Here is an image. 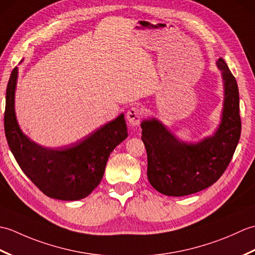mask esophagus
Segmentation results:
<instances>
[{"label": "esophagus", "instance_id": "1", "mask_svg": "<svg viewBox=\"0 0 255 255\" xmlns=\"http://www.w3.org/2000/svg\"><path fill=\"white\" fill-rule=\"evenodd\" d=\"M142 111L140 110L139 107H131L126 114V118L127 121L130 123L132 126H136V125H139L140 121L142 118Z\"/></svg>", "mask_w": 255, "mask_h": 255}]
</instances>
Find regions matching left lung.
Listing matches in <instances>:
<instances>
[{"label":"left lung","mask_w":255,"mask_h":255,"mask_svg":"<svg viewBox=\"0 0 255 255\" xmlns=\"http://www.w3.org/2000/svg\"><path fill=\"white\" fill-rule=\"evenodd\" d=\"M224 81L221 122L213 136L197 143L178 140L155 118L141 123L151 185L166 196H186L213 185L224 174L241 134L239 90L223 58L217 60Z\"/></svg>","instance_id":"left-lung-1"}]
</instances>
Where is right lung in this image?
I'll return each instance as SVG.
<instances>
[{
	"label": "right lung",
	"mask_w": 255,
	"mask_h": 255,
	"mask_svg": "<svg viewBox=\"0 0 255 255\" xmlns=\"http://www.w3.org/2000/svg\"><path fill=\"white\" fill-rule=\"evenodd\" d=\"M17 75L15 67L7 83L4 113L5 136L16 162L48 197L85 198L101 183L112 151L128 137L124 114L78 142L60 148L41 147L20 130L16 119Z\"/></svg>",
	"instance_id": "1"
}]
</instances>
